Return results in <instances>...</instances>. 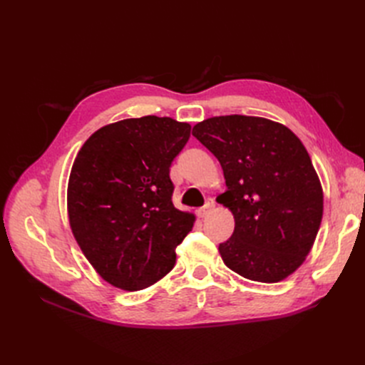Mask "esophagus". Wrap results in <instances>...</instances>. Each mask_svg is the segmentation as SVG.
I'll return each instance as SVG.
<instances>
[{
  "mask_svg": "<svg viewBox=\"0 0 365 365\" xmlns=\"http://www.w3.org/2000/svg\"><path fill=\"white\" fill-rule=\"evenodd\" d=\"M213 208H215V201L213 200H208L202 208L197 210V215H200V217H205L210 212H212Z\"/></svg>",
  "mask_w": 365,
  "mask_h": 365,
  "instance_id": "34e87169",
  "label": "esophagus"
}]
</instances>
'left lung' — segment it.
<instances>
[{
	"mask_svg": "<svg viewBox=\"0 0 365 365\" xmlns=\"http://www.w3.org/2000/svg\"><path fill=\"white\" fill-rule=\"evenodd\" d=\"M192 134L222 165L219 202L235 231L219 244L230 269L275 283L304 262L323 217V190L311 157L291 129L250 115L207 118Z\"/></svg>",
	"mask_w": 365,
	"mask_h": 365,
	"instance_id": "obj_1",
	"label": "left lung"
}]
</instances>
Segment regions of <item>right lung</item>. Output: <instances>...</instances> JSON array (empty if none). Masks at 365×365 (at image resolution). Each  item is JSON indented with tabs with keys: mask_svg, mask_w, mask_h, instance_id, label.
Listing matches in <instances>:
<instances>
[{
	"mask_svg": "<svg viewBox=\"0 0 365 365\" xmlns=\"http://www.w3.org/2000/svg\"><path fill=\"white\" fill-rule=\"evenodd\" d=\"M190 125L146 115L103 126L77 153L68 181L73 235L108 283L138 291L175 264L195 216L175 208L170 164Z\"/></svg>",
	"mask_w": 365,
	"mask_h": 365,
	"instance_id": "right-lung-1",
	"label": "right lung"
}]
</instances>
